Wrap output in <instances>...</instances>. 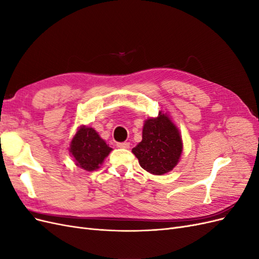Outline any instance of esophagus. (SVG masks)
<instances>
[{"instance_id":"esophagus-1","label":"esophagus","mask_w":259,"mask_h":259,"mask_svg":"<svg viewBox=\"0 0 259 259\" xmlns=\"http://www.w3.org/2000/svg\"><path fill=\"white\" fill-rule=\"evenodd\" d=\"M116 146L119 147V148H121V149H128V148H130V143H126V142H124V143H117Z\"/></svg>"}]
</instances>
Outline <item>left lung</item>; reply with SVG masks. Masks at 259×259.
Listing matches in <instances>:
<instances>
[{"label": "left lung", "instance_id": "8db88e82", "mask_svg": "<svg viewBox=\"0 0 259 259\" xmlns=\"http://www.w3.org/2000/svg\"><path fill=\"white\" fill-rule=\"evenodd\" d=\"M140 166L154 175L173 169L183 152V140L178 128L166 113L145 121L143 140L132 149Z\"/></svg>", "mask_w": 259, "mask_h": 259}]
</instances>
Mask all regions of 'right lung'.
Here are the masks:
<instances>
[{
  "label": "right lung",
  "instance_id": "right-lung-1",
  "mask_svg": "<svg viewBox=\"0 0 259 259\" xmlns=\"http://www.w3.org/2000/svg\"><path fill=\"white\" fill-rule=\"evenodd\" d=\"M111 150L112 148L106 144L95 130L84 125L77 130L69 148L76 165L89 171L97 169Z\"/></svg>",
  "mask_w": 259,
  "mask_h": 259
}]
</instances>
